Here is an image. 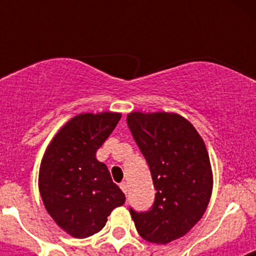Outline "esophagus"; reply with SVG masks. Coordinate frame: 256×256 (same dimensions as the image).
<instances>
[{
  "label": "esophagus",
  "mask_w": 256,
  "mask_h": 256,
  "mask_svg": "<svg viewBox=\"0 0 256 256\" xmlns=\"http://www.w3.org/2000/svg\"><path fill=\"white\" fill-rule=\"evenodd\" d=\"M120 188H122V191L124 192V194H128V183L126 182H122L120 183Z\"/></svg>",
  "instance_id": "esophagus-1"
}]
</instances>
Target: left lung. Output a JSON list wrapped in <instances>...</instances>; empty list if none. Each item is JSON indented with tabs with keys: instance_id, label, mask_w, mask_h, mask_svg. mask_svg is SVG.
<instances>
[{
	"instance_id": "8db88e82",
	"label": "left lung",
	"mask_w": 256,
	"mask_h": 256,
	"mask_svg": "<svg viewBox=\"0 0 256 256\" xmlns=\"http://www.w3.org/2000/svg\"><path fill=\"white\" fill-rule=\"evenodd\" d=\"M126 123L156 190L150 210L130 209V216L142 238L165 245L204 216L212 188L209 154L195 126L174 112H134Z\"/></svg>"
}]
</instances>
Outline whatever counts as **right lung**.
Returning <instances> with one entry per match:
<instances>
[{"label":"right lung","mask_w":256,"mask_h":256,"mask_svg":"<svg viewBox=\"0 0 256 256\" xmlns=\"http://www.w3.org/2000/svg\"><path fill=\"white\" fill-rule=\"evenodd\" d=\"M119 112L79 114L70 119L48 144L40 162V198L56 224L76 238L105 227L108 216L126 202L110 172L96 159L112 134Z\"/></svg>","instance_id":"right-lung-1"}]
</instances>
